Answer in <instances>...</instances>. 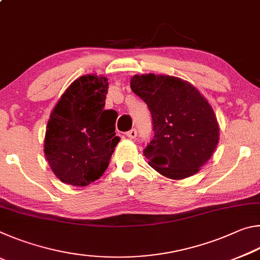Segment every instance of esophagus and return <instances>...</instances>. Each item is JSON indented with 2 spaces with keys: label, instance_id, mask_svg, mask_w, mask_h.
I'll return each mask as SVG.
<instances>
[{
  "label": "esophagus",
  "instance_id": "1",
  "mask_svg": "<svg viewBox=\"0 0 260 260\" xmlns=\"http://www.w3.org/2000/svg\"><path fill=\"white\" fill-rule=\"evenodd\" d=\"M126 135L128 136L129 139H135V138H136V135H138V132H136V129H135V128H132L131 131L127 132Z\"/></svg>",
  "mask_w": 260,
  "mask_h": 260
}]
</instances>
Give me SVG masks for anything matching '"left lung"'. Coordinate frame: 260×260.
<instances>
[{"mask_svg": "<svg viewBox=\"0 0 260 260\" xmlns=\"http://www.w3.org/2000/svg\"><path fill=\"white\" fill-rule=\"evenodd\" d=\"M131 88L148 105L153 139L144 149L149 165L180 180L199 172L217 148L219 126L212 108L190 83L171 76H134Z\"/></svg>", "mask_w": 260, "mask_h": 260, "instance_id": "obj_1", "label": "left lung"}]
</instances>
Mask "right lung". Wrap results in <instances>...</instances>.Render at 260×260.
<instances>
[{"label":"right lung","instance_id":"obj_1","mask_svg":"<svg viewBox=\"0 0 260 260\" xmlns=\"http://www.w3.org/2000/svg\"><path fill=\"white\" fill-rule=\"evenodd\" d=\"M108 79L95 74L73 81L50 113L45 156L64 183L88 186L108 169L119 136L116 113L104 110Z\"/></svg>","mask_w":260,"mask_h":260}]
</instances>
